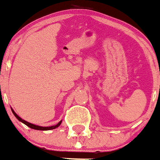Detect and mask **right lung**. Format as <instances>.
Returning a JSON list of instances; mask_svg holds the SVG:
<instances>
[{
	"label": "right lung",
	"instance_id": "add662e5",
	"mask_svg": "<svg viewBox=\"0 0 160 160\" xmlns=\"http://www.w3.org/2000/svg\"><path fill=\"white\" fill-rule=\"evenodd\" d=\"M12 112H13V114H14V116L16 117L20 122H21L22 123H24V124H26V125L28 126V127H29L30 128H32V129H36V130H52V129H54L56 128H58V127H59L60 124H61V122H62V121L61 122H59L57 125L55 126H52V127H39V126H36V125H33V124H32V123H29V122H26V121H24V120H22V119L20 118V116H18L16 114V113L14 112V111L12 109Z\"/></svg>",
	"mask_w": 160,
	"mask_h": 160
}]
</instances>
